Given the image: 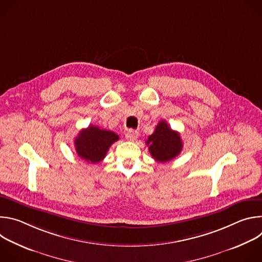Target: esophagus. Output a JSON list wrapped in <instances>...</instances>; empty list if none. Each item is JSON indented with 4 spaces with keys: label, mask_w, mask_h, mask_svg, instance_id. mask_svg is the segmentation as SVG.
Returning <instances> with one entry per match:
<instances>
[{
    "label": "esophagus",
    "mask_w": 262,
    "mask_h": 262,
    "mask_svg": "<svg viewBox=\"0 0 262 262\" xmlns=\"http://www.w3.org/2000/svg\"><path fill=\"white\" fill-rule=\"evenodd\" d=\"M138 138V132L134 129H129L125 133V139L127 141H135Z\"/></svg>",
    "instance_id": "esophagus-1"
}]
</instances>
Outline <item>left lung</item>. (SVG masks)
Returning <instances> with one entry per match:
<instances>
[{"mask_svg":"<svg viewBox=\"0 0 262 262\" xmlns=\"http://www.w3.org/2000/svg\"><path fill=\"white\" fill-rule=\"evenodd\" d=\"M149 152L159 163H166L176 158L182 150V142L177 132L171 129L165 120L157 125L146 141Z\"/></svg>","mask_w":262,"mask_h":262,"instance_id":"1","label":"left lung"}]
</instances>
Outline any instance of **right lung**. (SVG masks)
I'll list each match as a JSON object with an SVG mask.
<instances>
[{
    "instance_id": "add662e5",
    "label": "right lung",
    "mask_w": 262,
    "mask_h": 262,
    "mask_svg": "<svg viewBox=\"0 0 262 262\" xmlns=\"http://www.w3.org/2000/svg\"><path fill=\"white\" fill-rule=\"evenodd\" d=\"M118 140L119 136L114 132L89 125L82 129L74 139V146L81 159L96 164L104 159L111 145Z\"/></svg>"
}]
</instances>
